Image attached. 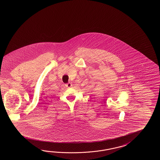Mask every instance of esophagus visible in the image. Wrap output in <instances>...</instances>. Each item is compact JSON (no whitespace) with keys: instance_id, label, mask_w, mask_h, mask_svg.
Wrapping results in <instances>:
<instances>
[{"instance_id":"1","label":"esophagus","mask_w":160,"mask_h":160,"mask_svg":"<svg viewBox=\"0 0 160 160\" xmlns=\"http://www.w3.org/2000/svg\"><path fill=\"white\" fill-rule=\"evenodd\" d=\"M65 86H66V87L67 88H70L72 86V84L71 83H66Z\"/></svg>"}]
</instances>
